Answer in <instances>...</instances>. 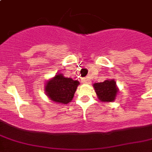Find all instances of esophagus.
Here are the masks:
<instances>
[{
    "label": "esophagus",
    "instance_id": "esophagus-1",
    "mask_svg": "<svg viewBox=\"0 0 152 152\" xmlns=\"http://www.w3.org/2000/svg\"><path fill=\"white\" fill-rule=\"evenodd\" d=\"M90 81H91V80L89 78H88V77H86V78L83 79V82L84 83H90Z\"/></svg>",
    "mask_w": 152,
    "mask_h": 152
}]
</instances>
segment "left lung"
<instances>
[{"label":"left lung","instance_id":"1","mask_svg":"<svg viewBox=\"0 0 152 152\" xmlns=\"http://www.w3.org/2000/svg\"><path fill=\"white\" fill-rule=\"evenodd\" d=\"M98 97L102 102H113L115 99L118 89L114 80H106L94 84Z\"/></svg>","mask_w":152,"mask_h":152}]
</instances>
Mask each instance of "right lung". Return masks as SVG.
I'll list each match as a JSON object with an SVG mask.
<instances>
[{
	"label": "right lung",
	"instance_id": "obj_1",
	"mask_svg": "<svg viewBox=\"0 0 152 152\" xmlns=\"http://www.w3.org/2000/svg\"><path fill=\"white\" fill-rule=\"evenodd\" d=\"M79 83L78 80L64 77L61 73L57 74L46 83V95L56 102L67 104L72 99Z\"/></svg>",
	"mask_w": 152,
	"mask_h": 152
}]
</instances>
